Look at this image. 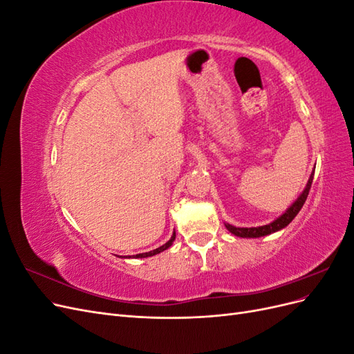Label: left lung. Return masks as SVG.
I'll list each match as a JSON object with an SVG mask.
<instances>
[{"label": "left lung", "mask_w": 354, "mask_h": 354, "mask_svg": "<svg viewBox=\"0 0 354 354\" xmlns=\"http://www.w3.org/2000/svg\"><path fill=\"white\" fill-rule=\"evenodd\" d=\"M313 176H315V173H312V176H310L308 183H307L303 194L299 195V198L292 203L291 207L286 209L285 214H282V216L279 218H276L273 223L266 224V226H260V227H234L229 223H224V224H226L227 230L230 233H233L234 236H239V238H260V236H266V234H270L273 232H277V230L286 227L288 224L295 218V216L299 212V209L303 208L304 202L308 196L310 187H312V183H313Z\"/></svg>", "instance_id": "left-lung-1"}]
</instances>
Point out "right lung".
<instances>
[{
  "instance_id": "right-lung-1",
  "label": "right lung",
  "mask_w": 354,
  "mask_h": 354,
  "mask_svg": "<svg viewBox=\"0 0 354 354\" xmlns=\"http://www.w3.org/2000/svg\"><path fill=\"white\" fill-rule=\"evenodd\" d=\"M174 239H176V233H173V236H171V239L167 242V243H164L162 246H159V248H156V250H153V251H149V252H145V254H137L134 259H145V257H152V255H155V254H159V252H162V251H165L167 248H169L171 245H173V242H174Z\"/></svg>"
}]
</instances>
